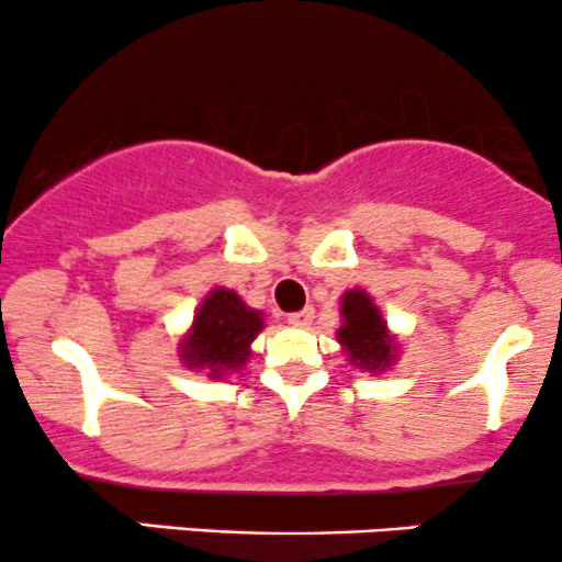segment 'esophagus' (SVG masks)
Wrapping results in <instances>:
<instances>
[{"mask_svg": "<svg viewBox=\"0 0 562 562\" xmlns=\"http://www.w3.org/2000/svg\"><path fill=\"white\" fill-rule=\"evenodd\" d=\"M312 319H314V308H312V306L301 308V312L288 314V322H290V325H293V327H306V325H312Z\"/></svg>", "mask_w": 562, "mask_h": 562, "instance_id": "34e87169", "label": "esophagus"}]
</instances>
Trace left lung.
<instances>
[{"label": "left lung", "instance_id": "left-lung-1", "mask_svg": "<svg viewBox=\"0 0 562 562\" xmlns=\"http://www.w3.org/2000/svg\"><path fill=\"white\" fill-rule=\"evenodd\" d=\"M340 317H344V325L338 330V340L353 364L370 372L391 367L396 346L378 306L364 290H348L340 299Z\"/></svg>", "mask_w": 562, "mask_h": 562}]
</instances>
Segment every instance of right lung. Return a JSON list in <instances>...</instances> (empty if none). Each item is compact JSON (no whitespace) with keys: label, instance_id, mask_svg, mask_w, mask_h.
Masks as SVG:
<instances>
[{"label":"right lung","instance_id":"obj_1","mask_svg":"<svg viewBox=\"0 0 562 562\" xmlns=\"http://www.w3.org/2000/svg\"><path fill=\"white\" fill-rule=\"evenodd\" d=\"M263 319L232 290L216 288L200 303L192 330L182 340V359L190 370H209L211 378L237 372L250 357V344Z\"/></svg>","mask_w":562,"mask_h":562}]
</instances>
